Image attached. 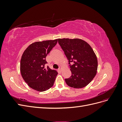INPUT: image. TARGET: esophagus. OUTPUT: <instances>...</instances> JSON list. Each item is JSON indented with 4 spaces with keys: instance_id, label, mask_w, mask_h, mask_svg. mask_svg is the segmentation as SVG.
Instances as JSON below:
<instances>
[{
    "instance_id": "1",
    "label": "esophagus",
    "mask_w": 122,
    "mask_h": 122,
    "mask_svg": "<svg viewBox=\"0 0 122 122\" xmlns=\"http://www.w3.org/2000/svg\"><path fill=\"white\" fill-rule=\"evenodd\" d=\"M62 67H61H61H60V68L58 69V71H60V72H61V71H62Z\"/></svg>"
}]
</instances>
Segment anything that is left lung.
<instances>
[{"label":"left lung","mask_w":122,"mask_h":122,"mask_svg":"<svg viewBox=\"0 0 122 122\" xmlns=\"http://www.w3.org/2000/svg\"><path fill=\"white\" fill-rule=\"evenodd\" d=\"M58 43L69 60L71 76L65 79L68 86L76 88L86 86L96 76L98 69L97 58L91 46L80 39H58Z\"/></svg>","instance_id":"1"}]
</instances>
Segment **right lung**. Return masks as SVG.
Listing matches in <instances>:
<instances>
[{
  "label": "right lung",
  "mask_w": 122,
  "mask_h": 122,
  "mask_svg": "<svg viewBox=\"0 0 122 122\" xmlns=\"http://www.w3.org/2000/svg\"><path fill=\"white\" fill-rule=\"evenodd\" d=\"M58 40L33 43L25 50L22 55L20 61L21 75L32 89L44 92L53 86L58 72L49 67L45 68V66L47 63L46 57L56 45Z\"/></svg>",
  "instance_id": "add662e5"
}]
</instances>
